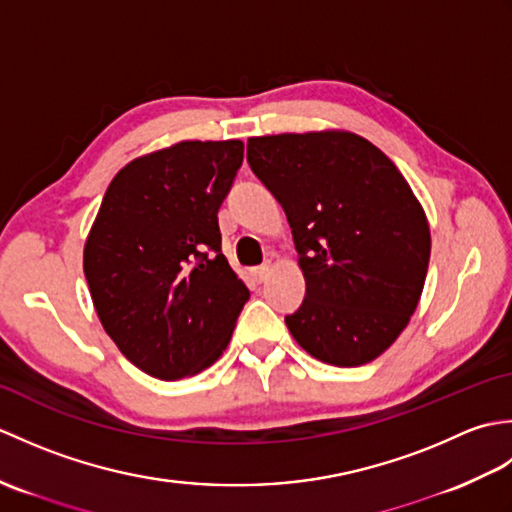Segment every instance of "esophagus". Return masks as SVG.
<instances>
[{
  "mask_svg": "<svg viewBox=\"0 0 512 512\" xmlns=\"http://www.w3.org/2000/svg\"><path fill=\"white\" fill-rule=\"evenodd\" d=\"M270 270H273V266H270V264H262V266H257V268L253 270V277H255V281H259V284H262V281H266V279H268Z\"/></svg>",
  "mask_w": 512,
  "mask_h": 512,
  "instance_id": "esophagus-1",
  "label": "esophagus"
}]
</instances>
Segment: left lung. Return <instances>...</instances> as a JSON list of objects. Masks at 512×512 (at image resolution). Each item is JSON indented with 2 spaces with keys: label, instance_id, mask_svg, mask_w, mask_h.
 Wrapping results in <instances>:
<instances>
[{
  "label": "left lung",
  "instance_id": "obj_1",
  "mask_svg": "<svg viewBox=\"0 0 512 512\" xmlns=\"http://www.w3.org/2000/svg\"><path fill=\"white\" fill-rule=\"evenodd\" d=\"M246 158L286 211L306 277L290 334L328 365L374 361L407 328L429 268V222L407 180L336 129L248 138Z\"/></svg>",
  "mask_w": 512,
  "mask_h": 512
}]
</instances>
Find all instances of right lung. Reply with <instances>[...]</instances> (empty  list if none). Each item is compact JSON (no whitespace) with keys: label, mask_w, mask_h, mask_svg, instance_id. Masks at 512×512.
<instances>
[{"label":"right lung","mask_w":512,"mask_h":512,"mask_svg":"<svg viewBox=\"0 0 512 512\" xmlns=\"http://www.w3.org/2000/svg\"><path fill=\"white\" fill-rule=\"evenodd\" d=\"M242 160V140H182L132 160L105 191L85 279L105 332L149 376L213 365L250 297L217 224Z\"/></svg>","instance_id":"1"}]
</instances>
